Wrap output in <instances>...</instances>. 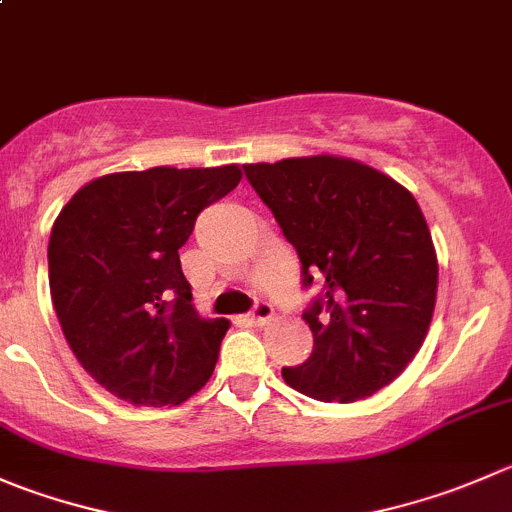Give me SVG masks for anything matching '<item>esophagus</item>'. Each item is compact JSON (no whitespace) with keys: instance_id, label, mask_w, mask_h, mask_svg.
<instances>
[{"instance_id":"esophagus-1","label":"esophagus","mask_w":512,"mask_h":512,"mask_svg":"<svg viewBox=\"0 0 512 512\" xmlns=\"http://www.w3.org/2000/svg\"><path fill=\"white\" fill-rule=\"evenodd\" d=\"M272 315H275V310H272L270 302L257 300L255 307H252V312H250V322L252 325H265V322L272 320Z\"/></svg>"}]
</instances>
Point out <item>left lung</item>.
I'll return each instance as SVG.
<instances>
[{"label":"left lung","instance_id":"1","mask_svg":"<svg viewBox=\"0 0 512 512\" xmlns=\"http://www.w3.org/2000/svg\"><path fill=\"white\" fill-rule=\"evenodd\" d=\"M302 262L322 282L305 310L315 347L282 367L290 388L322 403H355L390 385L430 330L438 255L415 197L370 165L337 155L245 165Z\"/></svg>","mask_w":512,"mask_h":512}]
</instances>
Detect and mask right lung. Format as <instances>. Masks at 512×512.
Returning a JSON list of instances; mask_svg holds the SVG:
<instances>
[{
    "instance_id": "obj_1",
    "label": "right lung",
    "mask_w": 512,
    "mask_h": 512,
    "mask_svg": "<svg viewBox=\"0 0 512 512\" xmlns=\"http://www.w3.org/2000/svg\"><path fill=\"white\" fill-rule=\"evenodd\" d=\"M240 180V165L112 172L54 220L49 292L64 340L119 400L180 405L210 380L230 322L195 310L180 247Z\"/></svg>"
}]
</instances>
